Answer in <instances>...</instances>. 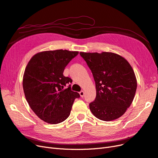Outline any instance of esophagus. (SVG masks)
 Here are the masks:
<instances>
[{"label": "esophagus", "instance_id": "esophagus-1", "mask_svg": "<svg viewBox=\"0 0 158 158\" xmlns=\"http://www.w3.org/2000/svg\"><path fill=\"white\" fill-rule=\"evenodd\" d=\"M80 96L81 97H84V91L83 90H82V91H81V92H80Z\"/></svg>", "mask_w": 158, "mask_h": 158}]
</instances>
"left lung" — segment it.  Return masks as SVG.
Returning a JSON list of instances; mask_svg holds the SVG:
<instances>
[{"label":"left lung","mask_w":158,"mask_h":158,"mask_svg":"<svg viewBox=\"0 0 158 158\" xmlns=\"http://www.w3.org/2000/svg\"><path fill=\"white\" fill-rule=\"evenodd\" d=\"M94 76L96 98L89 109L100 120L111 121L121 117L131 106L137 88V80L131 65L124 57L111 52H84Z\"/></svg>","instance_id":"obj_1"}]
</instances>
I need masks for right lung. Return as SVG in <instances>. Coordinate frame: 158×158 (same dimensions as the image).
I'll return each instance as SVG.
<instances>
[{
    "label": "right lung",
    "mask_w": 158,
    "mask_h": 158,
    "mask_svg": "<svg viewBox=\"0 0 158 158\" xmlns=\"http://www.w3.org/2000/svg\"><path fill=\"white\" fill-rule=\"evenodd\" d=\"M78 51H45L33 55L25 69L23 89L32 111L42 121L55 125L69 117L78 92L71 90L73 82L65 77L66 66Z\"/></svg>",
    "instance_id": "obj_1"
}]
</instances>
